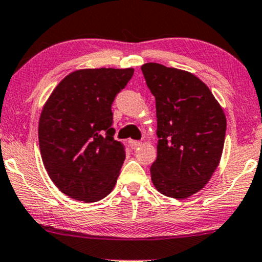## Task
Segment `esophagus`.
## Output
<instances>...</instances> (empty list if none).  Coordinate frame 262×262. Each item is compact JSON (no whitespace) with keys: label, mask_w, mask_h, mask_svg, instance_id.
Wrapping results in <instances>:
<instances>
[{"label":"esophagus","mask_w":262,"mask_h":262,"mask_svg":"<svg viewBox=\"0 0 262 262\" xmlns=\"http://www.w3.org/2000/svg\"><path fill=\"white\" fill-rule=\"evenodd\" d=\"M128 144H130V147H131L132 149H136V148H138V147H140L141 144H142V143H141L140 141H134V140H130V141H128Z\"/></svg>","instance_id":"34e87169"}]
</instances>
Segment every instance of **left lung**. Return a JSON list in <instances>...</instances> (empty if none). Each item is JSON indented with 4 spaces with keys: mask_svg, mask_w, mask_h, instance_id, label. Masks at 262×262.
Returning <instances> with one entry per match:
<instances>
[{
    "mask_svg": "<svg viewBox=\"0 0 262 262\" xmlns=\"http://www.w3.org/2000/svg\"><path fill=\"white\" fill-rule=\"evenodd\" d=\"M141 70L156 98L159 140L152 183L164 196L186 199L208 183L220 164L226 115L210 88L192 73L156 62Z\"/></svg>",
    "mask_w": 262,
    "mask_h": 262,
    "instance_id": "1",
    "label": "left lung"
}]
</instances>
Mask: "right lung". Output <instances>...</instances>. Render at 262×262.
Segmentation results:
<instances>
[{
  "label": "right lung",
  "mask_w": 262,
  "mask_h": 262,
  "mask_svg": "<svg viewBox=\"0 0 262 262\" xmlns=\"http://www.w3.org/2000/svg\"><path fill=\"white\" fill-rule=\"evenodd\" d=\"M134 69H87L70 73L42 107L39 147L52 183L69 198L95 202L112 192L125 161L114 138L112 104Z\"/></svg>",
  "instance_id": "add662e5"
}]
</instances>
